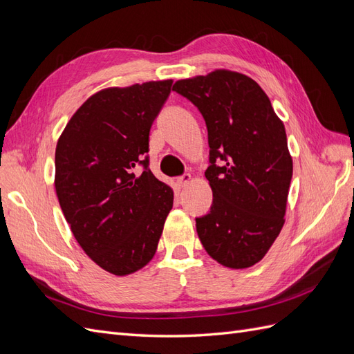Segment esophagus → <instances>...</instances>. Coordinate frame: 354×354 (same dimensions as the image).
Segmentation results:
<instances>
[{
	"instance_id": "1",
	"label": "esophagus",
	"mask_w": 354,
	"mask_h": 354,
	"mask_svg": "<svg viewBox=\"0 0 354 354\" xmlns=\"http://www.w3.org/2000/svg\"><path fill=\"white\" fill-rule=\"evenodd\" d=\"M190 180H192V176H190V174H183V176L177 178V185H178L180 187H185Z\"/></svg>"
}]
</instances>
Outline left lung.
Segmentation results:
<instances>
[{
  "mask_svg": "<svg viewBox=\"0 0 354 354\" xmlns=\"http://www.w3.org/2000/svg\"><path fill=\"white\" fill-rule=\"evenodd\" d=\"M173 91L196 106L208 130L212 203L195 218L198 236L220 264L251 267L285 223L292 178L285 127L260 85L238 72L181 80Z\"/></svg>",
  "mask_w": 354,
  "mask_h": 354,
  "instance_id": "8db88e82",
  "label": "left lung"
}]
</instances>
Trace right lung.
<instances>
[{
	"label": "right lung",
	"instance_id": "right-lung-1",
	"mask_svg": "<svg viewBox=\"0 0 354 354\" xmlns=\"http://www.w3.org/2000/svg\"><path fill=\"white\" fill-rule=\"evenodd\" d=\"M173 81L108 88L75 112L56 147V194L75 239L116 276L156 252L173 190L149 169V133ZM137 166L144 173L137 176Z\"/></svg>",
	"mask_w": 354,
	"mask_h": 354
}]
</instances>
